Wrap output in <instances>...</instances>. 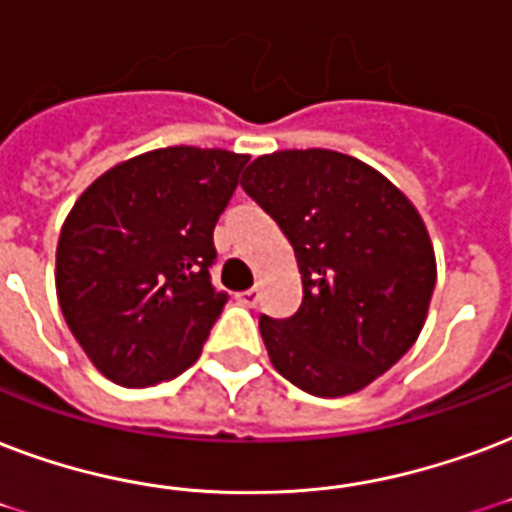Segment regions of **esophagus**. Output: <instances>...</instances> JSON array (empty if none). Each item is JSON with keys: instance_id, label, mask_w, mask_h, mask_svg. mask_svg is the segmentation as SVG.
Listing matches in <instances>:
<instances>
[{"instance_id": "obj_1", "label": "esophagus", "mask_w": 512, "mask_h": 512, "mask_svg": "<svg viewBox=\"0 0 512 512\" xmlns=\"http://www.w3.org/2000/svg\"><path fill=\"white\" fill-rule=\"evenodd\" d=\"M236 300H239L241 306H247V308L257 306V300H260V290H257V287H252V290L239 292V295H236Z\"/></svg>"}]
</instances>
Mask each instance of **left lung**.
<instances>
[{
    "label": "left lung",
    "instance_id": "8db88e82",
    "mask_svg": "<svg viewBox=\"0 0 512 512\" xmlns=\"http://www.w3.org/2000/svg\"><path fill=\"white\" fill-rule=\"evenodd\" d=\"M295 249L303 303L260 317L273 368L317 397L360 392L419 338L435 252L413 204L384 174L335 150L260 155L241 179Z\"/></svg>",
    "mask_w": 512,
    "mask_h": 512
}]
</instances>
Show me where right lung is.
<instances>
[{
	"mask_svg": "<svg viewBox=\"0 0 512 512\" xmlns=\"http://www.w3.org/2000/svg\"><path fill=\"white\" fill-rule=\"evenodd\" d=\"M249 155L163 147L117 163L85 190L56 249L61 311L88 360L142 389L198 360L228 303L212 287L214 225Z\"/></svg>",
	"mask_w": 512,
	"mask_h": 512,
	"instance_id": "right-lung-1",
	"label": "right lung"
}]
</instances>
